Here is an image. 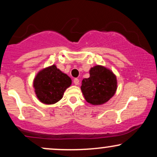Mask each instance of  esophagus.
I'll return each mask as SVG.
<instances>
[{"instance_id":"obj_1","label":"esophagus","mask_w":157,"mask_h":157,"mask_svg":"<svg viewBox=\"0 0 157 157\" xmlns=\"http://www.w3.org/2000/svg\"><path fill=\"white\" fill-rule=\"evenodd\" d=\"M74 83H75V85H76V86H77V85L79 84V80L77 78H75L74 79Z\"/></svg>"}]
</instances>
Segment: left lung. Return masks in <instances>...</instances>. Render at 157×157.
Wrapping results in <instances>:
<instances>
[{
	"instance_id": "8db88e82",
	"label": "left lung",
	"mask_w": 157,
	"mask_h": 157,
	"mask_svg": "<svg viewBox=\"0 0 157 157\" xmlns=\"http://www.w3.org/2000/svg\"><path fill=\"white\" fill-rule=\"evenodd\" d=\"M90 77L82 81L81 91L86 100L92 105L105 103L114 95L117 89V77L111 70L102 66L91 68Z\"/></svg>"
}]
</instances>
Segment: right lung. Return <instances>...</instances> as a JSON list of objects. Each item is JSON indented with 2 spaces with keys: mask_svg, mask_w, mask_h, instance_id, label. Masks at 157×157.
I'll return each instance as SVG.
<instances>
[{
  "mask_svg": "<svg viewBox=\"0 0 157 157\" xmlns=\"http://www.w3.org/2000/svg\"><path fill=\"white\" fill-rule=\"evenodd\" d=\"M71 84V78L58 69L55 65L39 71L33 82L38 100L47 105L55 104L61 100L64 91Z\"/></svg>",
  "mask_w": 157,
  "mask_h": 157,
  "instance_id": "obj_1",
  "label": "right lung"
}]
</instances>
